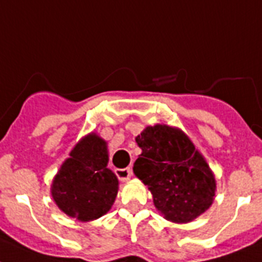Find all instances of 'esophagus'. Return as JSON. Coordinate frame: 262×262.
Segmentation results:
<instances>
[{
	"label": "esophagus",
	"instance_id": "1",
	"mask_svg": "<svg viewBox=\"0 0 262 262\" xmlns=\"http://www.w3.org/2000/svg\"><path fill=\"white\" fill-rule=\"evenodd\" d=\"M114 173H116V176H117L120 181H127L132 177V168L116 169Z\"/></svg>",
	"mask_w": 262,
	"mask_h": 262
}]
</instances>
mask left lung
<instances>
[{
  "mask_svg": "<svg viewBox=\"0 0 262 262\" xmlns=\"http://www.w3.org/2000/svg\"><path fill=\"white\" fill-rule=\"evenodd\" d=\"M136 142L142 153L133 170L148 185L156 208L173 223H189L205 212L216 192L214 176L180 129L148 126Z\"/></svg>",
  "mask_w": 262,
  "mask_h": 262,
  "instance_id": "left-lung-1",
  "label": "left lung"
}]
</instances>
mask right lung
<instances>
[{
    "label": "right lung",
    "instance_id": "add662e5",
    "mask_svg": "<svg viewBox=\"0 0 262 262\" xmlns=\"http://www.w3.org/2000/svg\"><path fill=\"white\" fill-rule=\"evenodd\" d=\"M106 165V142L94 133L82 138L53 181L52 195L58 208L80 221L104 216L118 190L117 177Z\"/></svg>",
    "mask_w": 262,
    "mask_h": 262
}]
</instances>
